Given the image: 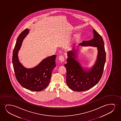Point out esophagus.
Listing matches in <instances>:
<instances>
[{
	"label": "esophagus",
	"mask_w": 121,
	"mask_h": 121,
	"mask_svg": "<svg viewBox=\"0 0 121 121\" xmlns=\"http://www.w3.org/2000/svg\"><path fill=\"white\" fill-rule=\"evenodd\" d=\"M59 59L60 60V61L61 62H63L65 61V58L64 56H60L59 57Z\"/></svg>",
	"instance_id": "obj_1"
}]
</instances>
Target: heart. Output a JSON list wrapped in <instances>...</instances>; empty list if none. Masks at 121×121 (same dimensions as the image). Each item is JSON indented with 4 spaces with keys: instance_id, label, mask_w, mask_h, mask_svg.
I'll return each mask as SVG.
<instances>
[{
    "instance_id": "1",
    "label": "heart",
    "mask_w": 121,
    "mask_h": 121,
    "mask_svg": "<svg viewBox=\"0 0 121 121\" xmlns=\"http://www.w3.org/2000/svg\"><path fill=\"white\" fill-rule=\"evenodd\" d=\"M81 37V34L80 33H77L75 35L74 37H73V42H78Z\"/></svg>"
}]
</instances>
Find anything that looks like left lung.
Returning <instances> with one entry per match:
<instances>
[{"label": "left lung", "instance_id": "left-lung-1", "mask_svg": "<svg viewBox=\"0 0 121 121\" xmlns=\"http://www.w3.org/2000/svg\"><path fill=\"white\" fill-rule=\"evenodd\" d=\"M93 38L89 41H83L78 45L97 47L98 54L96 62L91 69L81 66L76 60L77 50L73 49L67 52L66 68V84L73 91H84L91 89L99 81L103 75L106 61V52L102 37L93 29Z\"/></svg>", "mask_w": 121, "mask_h": 121}]
</instances>
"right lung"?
Segmentation results:
<instances>
[{"label":"right lung","mask_w":121,"mask_h":121,"mask_svg":"<svg viewBox=\"0 0 121 121\" xmlns=\"http://www.w3.org/2000/svg\"><path fill=\"white\" fill-rule=\"evenodd\" d=\"M29 33L27 28L20 33L13 50L12 63L17 81L23 88L31 91H40L46 88L50 83L52 72L56 66V55L48 56L37 66L27 69L19 61L18 53L24 38Z\"/></svg>","instance_id":"1"}]
</instances>
